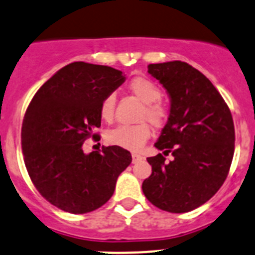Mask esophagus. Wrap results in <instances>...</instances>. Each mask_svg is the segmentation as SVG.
<instances>
[{"mask_svg":"<svg viewBox=\"0 0 255 255\" xmlns=\"http://www.w3.org/2000/svg\"><path fill=\"white\" fill-rule=\"evenodd\" d=\"M131 158H132V163H136V162H139V160L143 159V156L137 153H131Z\"/></svg>","mask_w":255,"mask_h":255,"instance_id":"obj_1","label":"esophagus"}]
</instances>
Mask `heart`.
Returning <instances> with one entry per match:
<instances>
[{
    "instance_id": "obj_1",
    "label": "heart",
    "mask_w": 255,
    "mask_h": 255,
    "mask_svg": "<svg viewBox=\"0 0 255 255\" xmlns=\"http://www.w3.org/2000/svg\"><path fill=\"white\" fill-rule=\"evenodd\" d=\"M129 91L143 102L144 106L140 111L139 121L136 125H119L106 134V140L112 145L125 149L136 150L145 143L150 136V125L162 128L168 119V109L159 101L162 99V91L155 82L146 77H134L129 82ZM116 96L110 93L102 100L100 106V115L105 121H111L115 115Z\"/></svg>"
}]
</instances>
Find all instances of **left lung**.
<instances>
[{
    "instance_id": "obj_1",
    "label": "left lung",
    "mask_w": 255,
    "mask_h": 255,
    "mask_svg": "<svg viewBox=\"0 0 255 255\" xmlns=\"http://www.w3.org/2000/svg\"><path fill=\"white\" fill-rule=\"evenodd\" d=\"M148 72L167 90L170 111L149 156L151 174L143 192L154 206L174 214L197 209L220 190L235 148L230 109L209 78L184 62L149 64Z\"/></svg>"
}]
</instances>
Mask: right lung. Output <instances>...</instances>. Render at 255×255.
I'll return each mask as SVG.
<instances>
[{"instance_id": "right-lung-1", "label": "right lung", "mask_w": 255, "mask_h": 255, "mask_svg": "<svg viewBox=\"0 0 255 255\" xmlns=\"http://www.w3.org/2000/svg\"><path fill=\"white\" fill-rule=\"evenodd\" d=\"M125 81L106 65L74 62L44 83L27 106L21 128L24 162L41 196L63 211L87 214L111 198L131 163L118 145L85 154L82 145L101 126L102 100Z\"/></svg>"}]
</instances>
